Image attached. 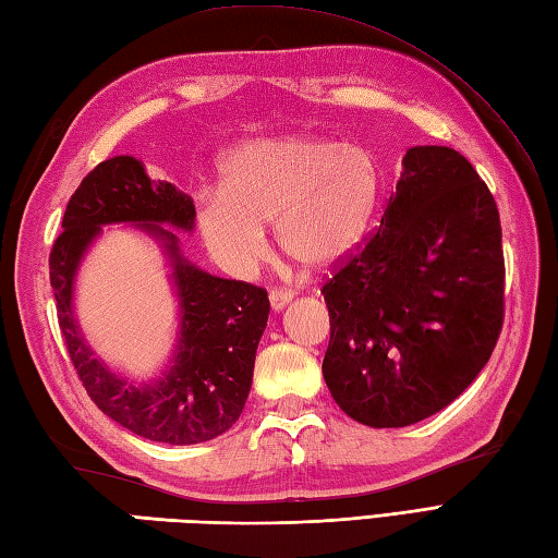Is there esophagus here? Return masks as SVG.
Instances as JSON below:
<instances>
[{"mask_svg": "<svg viewBox=\"0 0 558 558\" xmlns=\"http://www.w3.org/2000/svg\"><path fill=\"white\" fill-rule=\"evenodd\" d=\"M268 300H270L272 310L280 312L282 306H286L292 300V290H288V288H272L270 294H268Z\"/></svg>", "mask_w": 558, "mask_h": 558, "instance_id": "esophagus-1", "label": "esophagus"}]
</instances>
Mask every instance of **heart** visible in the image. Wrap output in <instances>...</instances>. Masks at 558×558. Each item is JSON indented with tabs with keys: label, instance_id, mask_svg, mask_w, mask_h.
Wrapping results in <instances>:
<instances>
[{
	"label": "heart",
	"instance_id": "1",
	"mask_svg": "<svg viewBox=\"0 0 558 558\" xmlns=\"http://www.w3.org/2000/svg\"><path fill=\"white\" fill-rule=\"evenodd\" d=\"M381 192L369 150L312 136L242 146L225 165L222 192L198 198V228L225 264L258 266L266 225L278 222L280 248L304 268L345 258L366 232Z\"/></svg>",
	"mask_w": 558,
	"mask_h": 558
}]
</instances>
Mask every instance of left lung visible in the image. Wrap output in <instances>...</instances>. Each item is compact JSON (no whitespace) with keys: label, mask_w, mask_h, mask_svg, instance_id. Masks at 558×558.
I'll return each mask as SVG.
<instances>
[{"label":"left lung","mask_w":558,"mask_h":558,"mask_svg":"<svg viewBox=\"0 0 558 558\" xmlns=\"http://www.w3.org/2000/svg\"><path fill=\"white\" fill-rule=\"evenodd\" d=\"M499 208L465 156L414 146L381 225L333 268L324 378L374 429L450 405L489 362L504 326Z\"/></svg>","instance_id":"1"}]
</instances>
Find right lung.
Instances as JSON below:
<instances>
[{
  "instance_id": "right-lung-1",
  "label": "right lung",
  "mask_w": 558,
  "mask_h": 558,
  "mask_svg": "<svg viewBox=\"0 0 558 558\" xmlns=\"http://www.w3.org/2000/svg\"><path fill=\"white\" fill-rule=\"evenodd\" d=\"M194 216L192 198L177 186L150 180L136 158L117 156L83 177L50 252L57 322L86 393L124 429L170 446L210 441L240 420L270 312L264 288L216 278L189 264L177 236L160 228L168 222L192 230ZM110 221H134L158 233L175 266L183 306L181 348L173 369L156 387L126 385L105 371L92 357L70 312L77 260L99 233V225Z\"/></svg>"
}]
</instances>
